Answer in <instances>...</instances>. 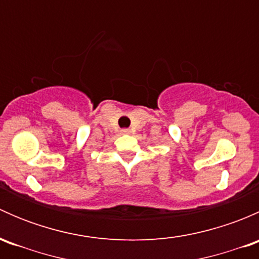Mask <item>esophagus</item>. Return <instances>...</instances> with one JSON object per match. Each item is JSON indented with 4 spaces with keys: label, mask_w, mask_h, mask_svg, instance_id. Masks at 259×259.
<instances>
[{
    "label": "esophagus",
    "mask_w": 259,
    "mask_h": 259,
    "mask_svg": "<svg viewBox=\"0 0 259 259\" xmlns=\"http://www.w3.org/2000/svg\"><path fill=\"white\" fill-rule=\"evenodd\" d=\"M121 133H122V134H130L132 132H130V129H122Z\"/></svg>",
    "instance_id": "esophagus-1"
}]
</instances>
